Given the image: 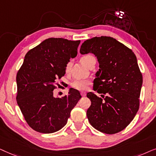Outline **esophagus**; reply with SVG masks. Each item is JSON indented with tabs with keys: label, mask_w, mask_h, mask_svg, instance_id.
<instances>
[{
	"label": "esophagus",
	"mask_w": 156,
	"mask_h": 156,
	"mask_svg": "<svg viewBox=\"0 0 156 156\" xmlns=\"http://www.w3.org/2000/svg\"><path fill=\"white\" fill-rule=\"evenodd\" d=\"M80 94H81V95H82L83 97H85L86 95V93H85V92H81V93H80Z\"/></svg>",
	"instance_id": "1"
}]
</instances>
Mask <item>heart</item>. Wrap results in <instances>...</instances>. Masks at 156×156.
<instances>
[{"label": "heart", "mask_w": 156, "mask_h": 156, "mask_svg": "<svg viewBox=\"0 0 156 156\" xmlns=\"http://www.w3.org/2000/svg\"><path fill=\"white\" fill-rule=\"evenodd\" d=\"M93 58L94 57H93L92 55H86L81 58V61L83 63L85 64V65L87 66H88V64L89 63V62L90 61V60ZM70 65H71V62L69 61L67 63V65H66V71H68V70H69V68L70 67ZM88 84H89V80H88L76 79L71 83V86L73 88L77 89V90H84L87 88Z\"/></svg>", "instance_id": "heart-1"}]
</instances>
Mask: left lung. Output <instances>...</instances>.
<instances>
[{"label":"left lung","mask_w":156,"mask_h":156,"mask_svg":"<svg viewBox=\"0 0 156 156\" xmlns=\"http://www.w3.org/2000/svg\"><path fill=\"white\" fill-rule=\"evenodd\" d=\"M80 53L94 54L100 68L93 90L102 95L87 93L91 101L86 113L88 121L104 133L121 131L133 119L140 105L143 76L136 55L123 43L108 36L84 41Z\"/></svg>","instance_id":"left-lung-1"}]
</instances>
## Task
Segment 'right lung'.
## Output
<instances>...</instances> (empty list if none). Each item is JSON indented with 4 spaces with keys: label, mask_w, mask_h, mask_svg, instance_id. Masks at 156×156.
Listing matches in <instances>:
<instances>
[{
    "label": "right lung",
    "mask_w": 156,
    "mask_h": 156,
    "mask_svg": "<svg viewBox=\"0 0 156 156\" xmlns=\"http://www.w3.org/2000/svg\"><path fill=\"white\" fill-rule=\"evenodd\" d=\"M80 43L50 38L25 56L16 76V101L27 123L37 132L52 133L61 130L81 98L79 91L73 88L61 98L53 96L70 58L77 55Z\"/></svg>",
    "instance_id": "right-lung-1"
}]
</instances>
